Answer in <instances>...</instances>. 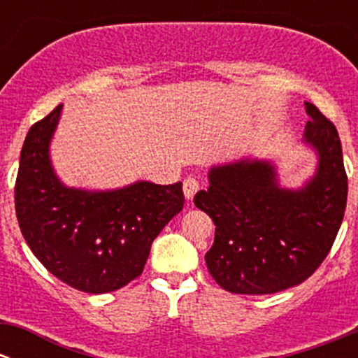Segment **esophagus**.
I'll return each mask as SVG.
<instances>
[{
  "instance_id": "obj_1",
  "label": "esophagus",
  "mask_w": 358,
  "mask_h": 358,
  "mask_svg": "<svg viewBox=\"0 0 358 358\" xmlns=\"http://www.w3.org/2000/svg\"><path fill=\"white\" fill-rule=\"evenodd\" d=\"M199 189H201V183L196 176H187V178L183 180V192H185L187 199H192Z\"/></svg>"
}]
</instances>
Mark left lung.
I'll return each mask as SVG.
<instances>
[{"instance_id":"left-lung-1","label":"left lung","mask_w":358,"mask_h":358,"mask_svg":"<svg viewBox=\"0 0 358 358\" xmlns=\"http://www.w3.org/2000/svg\"><path fill=\"white\" fill-rule=\"evenodd\" d=\"M305 140L319 152L317 175L301 190L277 185L268 162L213 168L208 190L194 197L211 216L215 243L206 265L223 289L272 294L305 282L326 259L341 227L348 196L338 129L305 102Z\"/></svg>"}]
</instances>
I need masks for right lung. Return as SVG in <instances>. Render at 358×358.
<instances>
[{
  "instance_id": "right-lung-1",
  "label": "right lung",
  "mask_w": 358,
  "mask_h": 358,
  "mask_svg": "<svg viewBox=\"0 0 358 358\" xmlns=\"http://www.w3.org/2000/svg\"><path fill=\"white\" fill-rule=\"evenodd\" d=\"M60 110L57 106L25 136L15 182L19 227L41 265L67 286L90 294L121 289L143 272L152 241L182 211V183L67 189L48 159Z\"/></svg>"
}]
</instances>
